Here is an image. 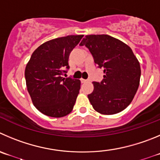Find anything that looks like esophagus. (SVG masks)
<instances>
[{
  "label": "esophagus",
  "mask_w": 160,
  "mask_h": 160,
  "mask_svg": "<svg viewBox=\"0 0 160 160\" xmlns=\"http://www.w3.org/2000/svg\"><path fill=\"white\" fill-rule=\"evenodd\" d=\"M87 81H88V80H84V79H81V82H82V83H85V82H87Z\"/></svg>",
  "instance_id": "esophagus-1"
}]
</instances>
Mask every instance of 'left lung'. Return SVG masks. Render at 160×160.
Segmentation results:
<instances>
[{
    "label": "left lung",
    "instance_id": "1",
    "mask_svg": "<svg viewBox=\"0 0 160 160\" xmlns=\"http://www.w3.org/2000/svg\"><path fill=\"white\" fill-rule=\"evenodd\" d=\"M80 46L89 50L98 68L105 75L93 82L89 101L97 112L114 114L125 110L133 99L140 84L141 66L129 46L107 35L85 36Z\"/></svg>",
    "mask_w": 160,
    "mask_h": 160
}]
</instances>
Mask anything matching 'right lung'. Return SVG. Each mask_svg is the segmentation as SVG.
I'll return each instance as SVG.
<instances>
[{
	"label": "right lung",
	"instance_id": "add662e5",
	"mask_svg": "<svg viewBox=\"0 0 160 160\" xmlns=\"http://www.w3.org/2000/svg\"><path fill=\"white\" fill-rule=\"evenodd\" d=\"M83 35H68L43 43L34 51L25 68L28 93L43 114L62 118L72 110L80 81L64 78L69 69L68 58Z\"/></svg>",
	"mask_w": 160,
	"mask_h": 160
}]
</instances>
